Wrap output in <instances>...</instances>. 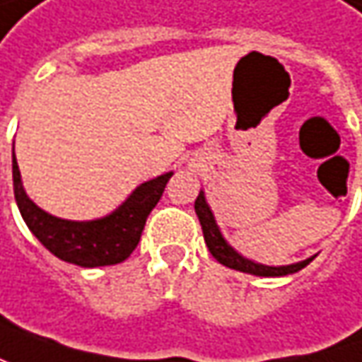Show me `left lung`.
Instances as JSON below:
<instances>
[{
	"label": "left lung",
	"mask_w": 362,
	"mask_h": 362,
	"mask_svg": "<svg viewBox=\"0 0 362 362\" xmlns=\"http://www.w3.org/2000/svg\"><path fill=\"white\" fill-rule=\"evenodd\" d=\"M194 211H197V217L201 221L202 235H204V244L209 247V252L213 254V258L217 262H221L227 268H233V270H240V272H247V274H256V276H285V274H293V272H299L301 268L313 260L308 258L303 262H297V264L288 266H264L256 264L252 260H247L244 256H240L231 245L227 244L219 231V227L215 223V217L209 209V204L204 201V194H199L197 201H194Z\"/></svg>",
	"instance_id": "obj_1"
}]
</instances>
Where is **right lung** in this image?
Here are the masks:
<instances>
[{
  "label": "right lung",
  "mask_w": 362,
  "mask_h": 362,
  "mask_svg": "<svg viewBox=\"0 0 362 362\" xmlns=\"http://www.w3.org/2000/svg\"><path fill=\"white\" fill-rule=\"evenodd\" d=\"M13 197L22 219L36 240L57 258L69 264L94 268L127 260L137 247L145 221L160 202L172 172L141 184L117 211L98 221H65L38 209L24 192L16 156L11 158Z\"/></svg>",
  "instance_id": "obj_1"
}]
</instances>
